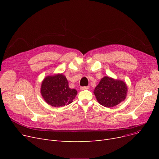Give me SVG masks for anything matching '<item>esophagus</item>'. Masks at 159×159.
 Wrapping results in <instances>:
<instances>
[{
	"mask_svg": "<svg viewBox=\"0 0 159 159\" xmlns=\"http://www.w3.org/2000/svg\"><path fill=\"white\" fill-rule=\"evenodd\" d=\"M89 88V86H83L80 88V90H85V89H88Z\"/></svg>",
	"mask_w": 159,
	"mask_h": 159,
	"instance_id": "1",
	"label": "esophagus"
}]
</instances>
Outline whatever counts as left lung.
I'll list each match as a JSON object with an SVG mask.
<instances>
[{
  "label": "left lung",
  "instance_id": "left-lung-1",
  "mask_svg": "<svg viewBox=\"0 0 159 159\" xmlns=\"http://www.w3.org/2000/svg\"><path fill=\"white\" fill-rule=\"evenodd\" d=\"M93 93L100 104L111 107L126 99L128 88L124 81L105 76L95 88Z\"/></svg>",
  "mask_w": 159,
  "mask_h": 159
}]
</instances>
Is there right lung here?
I'll list each match as a JSON object with an SVG mask.
<instances>
[{
	"label": "right lung",
	"instance_id": "1",
	"mask_svg": "<svg viewBox=\"0 0 159 159\" xmlns=\"http://www.w3.org/2000/svg\"><path fill=\"white\" fill-rule=\"evenodd\" d=\"M40 93L44 101L53 107L71 104L77 91L69 88L68 81L62 73L48 75L42 81Z\"/></svg>",
	"mask_w": 159,
	"mask_h": 159
}]
</instances>
